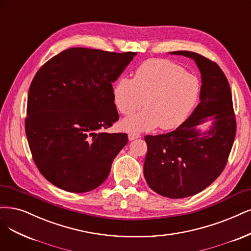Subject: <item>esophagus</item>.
Listing matches in <instances>:
<instances>
[{
	"instance_id": "1",
	"label": "esophagus",
	"mask_w": 251,
	"mask_h": 251,
	"mask_svg": "<svg viewBox=\"0 0 251 251\" xmlns=\"http://www.w3.org/2000/svg\"><path fill=\"white\" fill-rule=\"evenodd\" d=\"M127 137H128V140H134V139H137V138H140L141 136H140V134H138V133H134V132H129L128 134H127Z\"/></svg>"
}]
</instances>
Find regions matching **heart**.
I'll list each match as a JSON object with an SVG mask.
<instances>
[{"label": "heart", "mask_w": 251, "mask_h": 251, "mask_svg": "<svg viewBox=\"0 0 251 251\" xmlns=\"http://www.w3.org/2000/svg\"><path fill=\"white\" fill-rule=\"evenodd\" d=\"M200 94V79L165 59L144 61L138 66L133 80L120 77L112 88L114 105L120 114H133L143 101L146 106L122 123L123 127L131 132L149 131L157 126L162 129L179 126L191 114Z\"/></svg>", "instance_id": "1"}]
</instances>
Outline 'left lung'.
Listing matches in <instances>:
<instances>
[{
    "instance_id": "left-lung-1",
    "label": "left lung",
    "mask_w": 251,
    "mask_h": 251,
    "mask_svg": "<svg viewBox=\"0 0 251 251\" xmlns=\"http://www.w3.org/2000/svg\"><path fill=\"white\" fill-rule=\"evenodd\" d=\"M194 60L201 75V102L186 122L167 134L144 137L148 144L143 174L158 194L185 198L201 192L226 165L236 136L229 84L221 68L188 50L170 51ZM208 121V131L200 126Z\"/></svg>"
}]
</instances>
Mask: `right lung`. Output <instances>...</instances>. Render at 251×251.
I'll use <instances>...</instances> for the list:
<instances>
[{
    "label": "right lung",
    "instance_id": "add662e5",
    "mask_svg": "<svg viewBox=\"0 0 251 251\" xmlns=\"http://www.w3.org/2000/svg\"><path fill=\"white\" fill-rule=\"evenodd\" d=\"M137 53L72 48L43 64L30 85L25 135L40 174L73 193L108 177L127 143L124 133H102L119 115L112 83Z\"/></svg>",
    "mask_w": 251,
    "mask_h": 251
}]
</instances>
